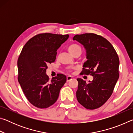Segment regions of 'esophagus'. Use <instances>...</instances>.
I'll return each instance as SVG.
<instances>
[{"label":"esophagus","mask_w":133,"mask_h":133,"mask_svg":"<svg viewBox=\"0 0 133 133\" xmlns=\"http://www.w3.org/2000/svg\"><path fill=\"white\" fill-rule=\"evenodd\" d=\"M71 79H72V77H71V76H67V82H69V81L71 80Z\"/></svg>","instance_id":"esophagus-1"}]
</instances>
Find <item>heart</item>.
Here are the masks:
<instances>
[{
	"label": "heart",
	"instance_id": "obj_1",
	"mask_svg": "<svg viewBox=\"0 0 133 133\" xmlns=\"http://www.w3.org/2000/svg\"><path fill=\"white\" fill-rule=\"evenodd\" d=\"M68 50L72 55H74L78 51H82L81 47L77 44H71L68 47Z\"/></svg>",
	"mask_w": 133,
	"mask_h": 133
}]
</instances>
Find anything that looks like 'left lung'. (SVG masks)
<instances>
[{
  "label": "left lung",
  "mask_w": 133,
  "mask_h": 133,
  "mask_svg": "<svg viewBox=\"0 0 133 133\" xmlns=\"http://www.w3.org/2000/svg\"><path fill=\"white\" fill-rule=\"evenodd\" d=\"M73 40L82 44L86 50L87 60L81 74L93 77L88 84L77 78L76 97L85 109H96L102 106L113 92L119 77L118 56L112 44L102 36L84 33L75 35Z\"/></svg>",
  "instance_id": "left-lung-1"
}]
</instances>
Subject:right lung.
<instances>
[{
    "label": "right lung",
    "mask_w": 133,
    "mask_h": 133,
    "mask_svg": "<svg viewBox=\"0 0 133 133\" xmlns=\"http://www.w3.org/2000/svg\"><path fill=\"white\" fill-rule=\"evenodd\" d=\"M69 35L40 33L31 38L17 60L18 81L31 104L39 109L53 105L66 82V76L58 74L51 80L46 74L48 65L55 61L57 49Z\"/></svg>",
    "instance_id": "add662e5"
}]
</instances>
